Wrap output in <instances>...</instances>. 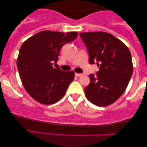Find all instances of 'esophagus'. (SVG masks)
<instances>
[{
	"mask_svg": "<svg viewBox=\"0 0 147 147\" xmlns=\"http://www.w3.org/2000/svg\"><path fill=\"white\" fill-rule=\"evenodd\" d=\"M75 75L77 77H81V76L83 75V74H80V73H75Z\"/></svg>",
	"mask_w": 147,
	"mask_h": 147,
	"instance_id": "obj_1",
	"label": "esophagus"
}]
</instances>
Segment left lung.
Listing matches in <instances>:
<instances>
[{"instance_id":"obj_1","label":"left lung","mask_w":147,"mask_h":147,"mask_svg":"<svg viewBox=\"0 0 147 147\" xmlns=\"http://www.w3.org/2000/svg\"><path fill=\"white\" fill-rule=\"evenodd\" d=\"M86 45L90 64L97 63V75L90 74V82L84 88L91 103L106 106L119 98L132 77L133 66L127 46L113 35L104 32L79 34Z\"/></svg>"}]
</instances>
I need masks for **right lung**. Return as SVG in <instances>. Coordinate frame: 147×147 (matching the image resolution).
Returning <instances> with one entry per match:
<instances>
[{
	"mask_svg": "<svg viewBox=\"0 0 147 147\" xmlns=\"http://www.w3.org/2000/svg\"><path fill=\"white\" fill-rule=\"evenodd\" d=\"M77 32L66 34L49 30L30 37L21 45L17 68L22 84L36 102L50 105L60 100L75 78L73 71H63L57 64L61 48L77 38Z\"/></svg>",
	"mask_w": 147,
	"mask_h": 147,
	"instance_id": "obj_1",
	"label": "right lung"
}]
</instances>
